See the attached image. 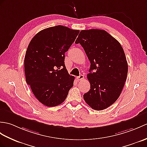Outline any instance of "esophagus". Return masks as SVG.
<instances>
[{
	"label": "esophagus",
	"mask_w": 147,
	"mask_h": 147,
	"mask_svg": "<svg viewBox=\"0 0 147 147\" xmlns=\"http://www.w3.org/2000/svg\"><path fill=\"white\" fill-rule=\"evenodd\" d=\"M77 79H78V80H79V81H82L84 79V76H83V75H80V76L77 77Z\"/></svg>",
	"instance_id": "34e87169"
}]
</instances>
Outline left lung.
Listing matches in <instances>:
<instances>
[{"label": "left lung", "mask_w": 147, "mask_h": 147, "mask_svg": "<svg viewBox=\"0 0 147 147\" xmlns=\"http://www.w3.org/2000/svg\"><path fill=\"white\" fill-rule=\"evenodd\" d=\"M75 43L83 47L91 63L87 75L91 87L84 100L93 110H105L118 100L127 80L128 63L123 49L101 29L81 30Z\"/></svg>", "instance_id": "obj_1"}]
</instances>
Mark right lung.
I'll return each mask as SVG.
<instances>
[{
    "mask_svg": "<svg viewBox=\"0 0 147 147\" xmlns=\"http://www.w3.org/2000/svg\"><path fill=\"white\" fill-rule=\"evenodd\" d=\"M80 32L56 26L40 30L30 40L24 57L26 81L42 104L53 107L63 103L73 86L64 64L65 53Z\"/></svg>",
    "mask_w": 147,
    "mask_h": 147,
    "instance_id": "1",
    "label": "right lung"
}]
</instances>
